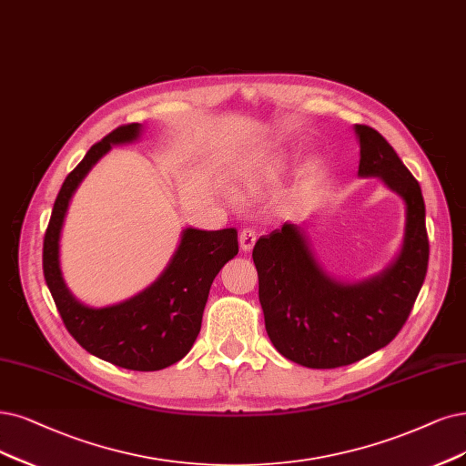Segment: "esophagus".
<instances>
[{"label":"esophagus","instance_id":"esophagus-1","mask_svg":"<svg viewBox=\"0 0 466 466\" xmlns=\"http://www.w3.org/2000/svg\"><path fill=\"white\" fill-rule=\"evenodd\" d=\"M257 242V232L253 228H244L239 232V248L244 251H249Z\"/></svg>","mask_w":466,"mask_h":466}]
</instances>
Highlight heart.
<instances>
[{"label": "heart", "instance_id": "b5f03b06", "mask_svg": "<svg viewBox=\"0 0 466 466\" xmlns=\"http://www.w3.org/2000/svg\"><path fill=\"white\" fill-rule=\"evenodd\" d=\"M272 172H274V168H267L265 175H267V177H272Z\"/></svg>", "mask_w": 466, "mask_h": 466}]
</instances>
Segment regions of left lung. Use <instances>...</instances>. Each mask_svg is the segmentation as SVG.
<instances>
[{"instance_id":"8db88e82","label":"left lung","mask_w":466,"mask_h":466,"mask_svg":"<svg viewBox=\"0 0 466 466\" xmlns=\"http://www.w3.org/2000/svg\"><path fill=\"white\" fill-rule=\"evenodd\" d=\"M360 177H380L407 205L405 244L382 277L339 284L326 277L296 224L257 239L253 263L270 341L286 359L309 369L355 363L400 334L428 270L430 244L420 186L386 137L355 125Z\"/></svg>"}]
</instances>
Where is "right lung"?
<instances>
[{"label": "right lung", "mask_w": 466, "mask_h": 466, "mask_svg": "<svg viewBox=\"0 0 466 466\" xmlns=\"http://www.w3.org/2000/svg\"><path fill=\"white\" fill-rule=\"evenodd\" d=\"M137 132V123L115 128L68 172L44 236L42 265L46 284L68 334L86 351L111 365L146 372L175 365L192 350L201 330L211 284L224 263L238 255V232L236 228H186L161 279L120 305L92 309L68 294L59 268V236L68 201L101 155L113 144L132 142Z\"/></svg>", "instance_id": "right-lung-1"}]
</instances>
